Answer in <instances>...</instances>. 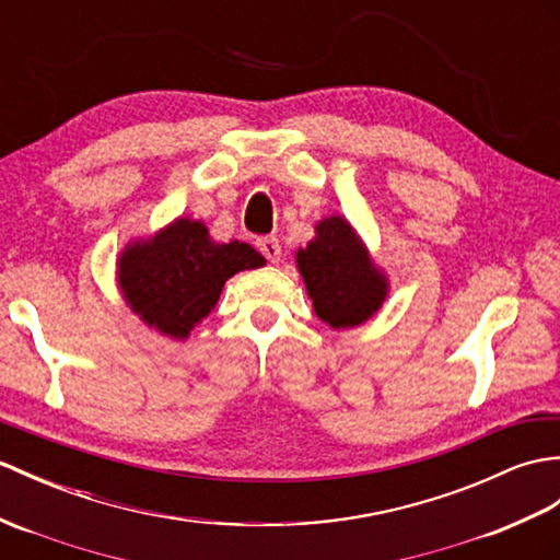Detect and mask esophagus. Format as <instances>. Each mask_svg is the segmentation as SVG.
Masks as SVG:
<instances>
[{"label":"esophagus","mask_w":560,"mask_h":560,"mask_svg":"<svg viewBox=\"0 0 560 560\" xmlns=\"http://www.w3.org/2000/svg\"><path fill=\"white\" fill-rule=\"evenodd\" d=\"M257 250L262 253L271 265H277L281 259V243L275 236H265V238H257Z\"/></svg>","instance_id":"34e87169"}]
</instances>
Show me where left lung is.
Returning <instances> with one entry per match:
<instances>
[{
	"mask_svg": "<svg viewBox=\"0 0 560 560\" xmlns=\"http://www.w3.org/2000/svg\"><path fill=\"white\" fill-rule=\"evenodd\" d=\"M315 315L331 329H353L382 310L392 291L386 271L376 267L365 241L343 214L322 217L315 238L295 250Z\"/></svg>",
	"mask_w": 560,
	"mask_h": 560,
	"instance_id": "1",
	"label": "left lung"
}]
</instances>
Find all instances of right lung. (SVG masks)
I'll list each match as a JSON object with an SVG mask.
<instances>
[{
    "label": "right lung",
    "mask_w": 560,
    "mask_h": 560,
    "mask_svg": "<svg viewBox=\"0 0 560 560\" xmlns=\"http://www.w3.org/2000/svg\"><path fill=\"white\" fill-rule=\"evenodd\" d=\"M265 265L253 245L217 243L205 221L176 217L152 236L124 245L116 257V283L140 322L186 341L195 324L214 310L233 275Z\"/></svg>",
    "instance_id": "right-lung-1"
}]
</instances>
